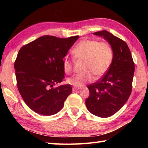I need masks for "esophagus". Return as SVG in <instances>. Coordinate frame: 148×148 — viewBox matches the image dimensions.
I'll return each mask as SVG.
<instances>
[{"instance_id":"1","label":"esophagus","mask_w":148,"mask_h":148,"mask_svg":"<svg viewBox=\"0 0 148 148\" xmlns=\"http://www.w3.org/2000/svg\"><path fill=\"white\" fill-rule=\"evenodd\" d=\"M80 88H77V87H72V91L73 92H76V91L79 90Z\"/></svg>"}]
</instances>
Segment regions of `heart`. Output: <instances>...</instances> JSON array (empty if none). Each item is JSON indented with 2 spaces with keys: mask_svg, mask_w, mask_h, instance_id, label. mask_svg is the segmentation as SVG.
Listing matches in <instances>:
<instances>
[{
  "mask_svg": "<svg viewBox=\"0 0 148 148\" xmlns=\"http://www.w3.org/2000/svg\"><path fill=\"white\" fill-rule=\"evenodd\" d=\"M73 58L83 60V71L67 78V82L76 87H82L93 79H99L108 71L112 63L113 51L108 42L84 39L78 42L72 51ZM73 69V62L67 56L63 59V69L70 74Z\"/></svg>",
  "mask_w": 148,
  "mask_h": 148,
  "instance_id": "1",
  "label": "heart"
}]
</instances>
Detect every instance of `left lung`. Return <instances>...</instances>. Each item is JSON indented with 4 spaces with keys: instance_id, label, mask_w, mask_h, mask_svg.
<instances>
[{
    "instance_id": "1",
    "label": "left lung",
    "mask_w": 148,
    "mask_h": 148,
    "mask_svg": "<svg viewBox=\"0 0 148 148\" xmlns=\"http://www.w3.org/2000/svg\"><path fill=\"white\" fill-rule=\"evenodd\" d=\"M103 36L111 46L112 61L99 81L88 86L90 95L85 103L88 110L100 118H108L127 102L132 89L135 67L127 44L108 31L93 33Z\"/></svg>"
}]
</instances>
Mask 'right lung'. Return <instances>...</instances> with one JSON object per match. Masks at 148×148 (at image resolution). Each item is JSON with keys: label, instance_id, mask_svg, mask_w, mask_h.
Segmentation results:
<instances>
[{"label": "right lung", "instance_id": "right-lung-1", "mask_svg": "<svg viewBox=\"0 0 148 148\" xmlns=\"http://www.w3.org/2000/svg\"><path fill=\"white\" fill-rule=\"evenodd\" d=\"M78 38L43 36L19 51L14 62L17 87L25 103L34 112L51 116L62 109L72 87L53 86L64 79L63 58Z\"/></svg>", "mask_w": 148, "mask_h": 148}]
</instances>
